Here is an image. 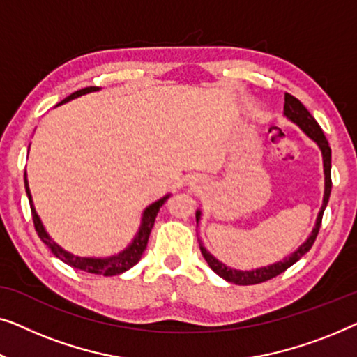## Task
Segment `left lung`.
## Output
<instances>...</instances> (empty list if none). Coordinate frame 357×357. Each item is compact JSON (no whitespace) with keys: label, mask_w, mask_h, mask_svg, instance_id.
Listing matches in <instances>:
<instances>
[{"label":"left lung","mask_w":357,"mask_h":357,"mask_svg":"<svg viewBox=\"0 0 357 357\" xmlns=\"http://www.w3.org/2000/svg\"><path fill=\"white\" fill-rule=\"evenodd\" d=\"M284 116L288 118L289 121L298 124V126L303 129L304 132L307 134L315 144L319 145V149L322 150L324 174H325V192H324L322 208H320L317 222H315V227H314L312 233H310L309 238L305 239L304 243L301 244L293 254L288 255V257H284L283 260H280V262L267 265V267H262V268L236 270V268L227 267V265H225L223 262H220L218 259H215L213 255L210 254L208 250L199 243L200 244V252H202L204 259L207 260L208 267L212 268L215 273L220 275V277L229 281V283H234V284H257V283H264V281H267L270 278H275L280 273H283L286 268H289L291 265L298 262V260L303 257L304 254L309 252L310 248H312V244L315 243V239H317L320 225H322V217H324L325 207H327L328 199H330V192H331V174H330V172H331V149L328 145V140L324 135V130H322V128L319 126V123L315 121L312 114L307 112V108H305L298 98L293 97V95H289V93H284ZM195 220H197V222L200 220V210L195 212Z\"/></svg>","instance_id":"left-lung-1"}]
</instances>
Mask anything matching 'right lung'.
<instances>
[{
  "label": "right lung",
  "mask_w": 357,
  "mask_h": 357,
  "mask_svg": "<svg viewBox=\"0 0 357 357\" xmlns=\"http://www.w3.org/2000/svg\"><path fill=\"white\" fill-rule=\"evenodd\" d=\"M97 90H100V87L80 89V90H77V92H74V93L69 95V97L64 98L63 102H59L58 105L66 103V102H69V100H74V98L80 97V95L90 93V92H97ZM24 183H26V192H27V197H29V202H30V210H32L33 227H35V231H37L38 238L42 239L43 243L47 244L50 249H52V252L56 255L58 259H61L64 264L71 265L73 268L82 270V272L103 275V277H114V275L126 272V270H129L130 267H134V265L139 262L140 257H142L145 248H147L150 231H152V228H153V223H155V218H157L158 210L165 202H167V199L169 197V194L165 195V197L157 200V202L150 204L149 207L144 210L142 223H140L139 233L135 234L132 243H130L128 248L123 250V252H119L116 255H112V257H79V255H73L71 252H68V250H64L61 245H58L52 238H50L48 233L43 228L42 220L38 218L37 212H35V207L32 204V195H30V189H29L27 174H24Z\"/></svg>",
  "instance_id": "add662e5"
}]
</instances>
